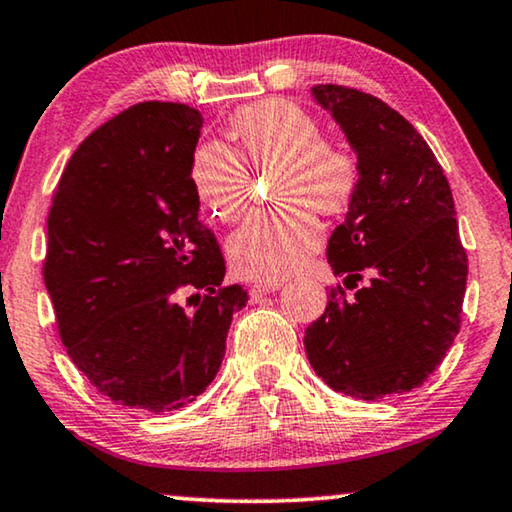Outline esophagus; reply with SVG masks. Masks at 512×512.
Returning <instances> with one entry per match:
<instances>
[{"label": "esophagus", "mask_w": 512, "mask_h": 512, "mask_svg": "<svg viewBox=\"0 0 512 512\" xmlns=\"http://www.w3.org/2000/svg\"><path fill=\"white\" fill-rule=\"evenodd\" d=\"M279 286H282V284H277V282H258V284L251 286V293H254V296H265V293L277 291Z\"/></svg>", "instance_id": "obj_1"}]
</instances>
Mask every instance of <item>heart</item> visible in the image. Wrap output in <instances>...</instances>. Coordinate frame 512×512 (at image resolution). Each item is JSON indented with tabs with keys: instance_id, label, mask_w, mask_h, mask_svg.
I'll return each instance as SVG.
<instances>
[{
	"instance_id": "1",
	"label": "heart",
	"mask_w": 512,
	"mask_h": 512,
	"mask_svg": "<svg viewBox=\"0 0 512 512\" xmlns=\"http://www.w3.org/2000/svg\"><path fill=\"white\" fill-rule=\"evenodd\" d=\"M233 146L207 139L191 156V186L216 219H233L249 195V170L277 167L272 198L282 207L249 214L228 240L237 275L279 282L305 265L321 244L317 214H338L354 198L359 165L349 149L321 137L317 118L298 104L265 100L233 116Z\"/></svg>"
}]
</instances>
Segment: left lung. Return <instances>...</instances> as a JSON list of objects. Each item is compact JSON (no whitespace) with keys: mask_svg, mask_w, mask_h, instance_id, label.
<instances>
[{"mask_svg":"<svg viewBox=\"0 0 512 512\" xmlns=\"http://www.w3.org/2000/svg\"><path fill=\"white\" fill-rule=\"evenodd\" d=\"M312 97L345 132L359 186L328 240V263L354 289H331L307 326L314 373L340 394L380 401L422 387L461 324L468 258L443 167L424 137L377 97L314 86ZM353 284L349 285L348 282Z\"/></svg>","mask_w":512,"mask_h":512,"instance_id":"obj_1","label":"left lung"}]
</instances>
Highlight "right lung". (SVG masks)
Wrapping results in <instances>:
<instances>
[{"mask_svg":"<svg viewBox=\"0 0 512 512\" xmlns=\"http://www.w3.org/2000/svg\"><path fill=\"white\" fill-rule=\"evenodd\" d=\"M200 128L186 104L125 109L74 151L48 212L44 282L69 359L102 396L156 415L212 384L249 300L223 286L221 249L198 219Z\"/></svg>","mask_w":512,"mask_h":512,"instance_id":"1","label":"right lung"}]
</instances>
